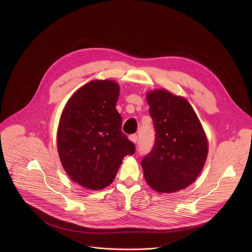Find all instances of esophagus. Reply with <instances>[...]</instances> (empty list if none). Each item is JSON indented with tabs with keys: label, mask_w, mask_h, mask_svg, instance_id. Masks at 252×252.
Segmentation results:
<instances>
[{
	"label": "esophagus",
	"mask_w": 252,
	"mask_h": 252,
	"mask_svg": "<svg viewBox=\"0 0 252 252\" xmlns=\"http://www.w3.org/2000/svg\"><path fill=\"white\" fill-rule=\"evenodd\" d=\"M128 138H129V140H130L131 142H133V143H136V142H137V135H136V134H131V135L128 136Z\"/></svg>",
	"instance_id": "34e87169"
}]
</instances>
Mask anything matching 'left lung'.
Masks as SVG:
<instances>
[{"label": "left lung", "instance_id": "1", "mask_svg": "<svg viewBox=\"0 0 252 252\" xmlns=\"http://www.w3.org/2000/svg\"><path fill=\"white\" fill-rule=\"evenodd\" d=\"M156 128V143L141 160L148 185L160 193L189 187L201 172L208 154V140L190 103L163 89L147 93Z\"/></svg>", "mask_w": 252, "mask_h": 252}]
</instances>
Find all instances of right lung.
<instances>
[{
	"mask_svg": "<svg viewBox=\"0 0 252 252\" xmlns=\"http://www.w3.org/2000/svg\"><path fill=\"white\" fill-rule=\"evenodd\" d=\"M120 91L115 81H92L68 98L60 118L57 147L62 165L71 181L91 190L109 187L124 158L134 153L116 109Z\"/></svg>",
	"mask_w": 252,
	"mask_h": 252,
	"instance_id": "obj_1",
	"label": "right lung"
}]
</instances>
